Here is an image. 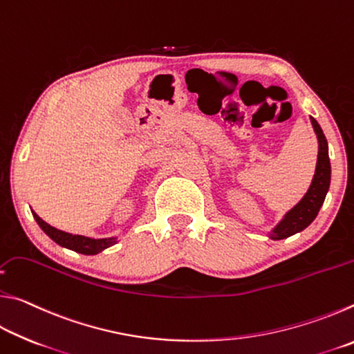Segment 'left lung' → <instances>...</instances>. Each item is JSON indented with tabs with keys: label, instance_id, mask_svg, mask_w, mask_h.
<instances>
[{
	"label": "left lung",
	"instance_id": "left-lung-1",
	"mask_svg": "<svg viewBox=\"0 0 354 354\" xmlns=\"http://www.w3.org/2000/svg\"><path fill=\"white\" fill-rule=\"evenodd\" d=\"M310 122H313L317 139H319V158H317L315 175L303 200L292 211L287 212L286 217L281 220V223L273 230L270 236L274 241L297 234V232L303 231L304 227L313 223L320 211L323 201H325L329 183H331V164H329L328 156V142L317 120L310 118Z\"/></svg>",
	"mask_w": 354,
	"mask_h": 354
}]
</instances>
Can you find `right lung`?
I'll return each mask as SVG.
<instances>
[{
	"label": "right lung",
	"mask_w": 354,
	"mask_h": 354,
	"mask_svg": "<svg viewBox=\"0 0 354 354\" xmlns=\"http://www.w3.org/2000/svg\"><path fill=\"white\" fill-rule=\"evenodd\" d=\"M35 221H37L39 226L45 231V234L48 237H51L57 245L61 247H65L68 250H73L76 253L81 254H97L100 251H103L106 248L112 247L115 243V239H91V237H84V236H73L68 234V232H64L61 230H56L46 223V221L41 220L37 214L32 212Z\"/></svg>",
	"instance_id": "obj_1"
}]
</instances>
